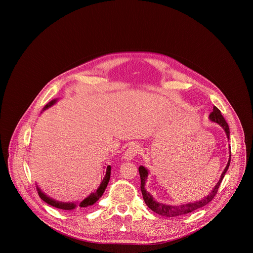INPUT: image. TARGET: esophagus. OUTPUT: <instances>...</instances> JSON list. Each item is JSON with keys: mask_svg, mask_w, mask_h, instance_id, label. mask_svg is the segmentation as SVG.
Returning a JSON list of instances; mask_svg holds the SVG:
<instances>
[{"mask_svg": "<svg viewBox=\"0 0 253 253\" xmlns=\"http://www.w3.org/2000/svg\"><path fill=\"white\" fill-rule=\"evenodd\" d=\"M140 152V146L137 144H131V145L127 148V150L124 153L123 158L125 160H132L138 153Z\"/></svg>", "mask_w": 253, "mask_h": 253, "instance_id": "esophagus-1", "label": "esophagus"}]
</instances>
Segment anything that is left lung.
I'll return each instance as SVG.
<instances>
[{"label": "left lung", "instance_id": "left-lung-1", "mask_svg": "<svg viewBox=\"0 0 253 253\" xmlns=\"http://www.w3.org/2000/svg\"><path fill=\"white\" fill-rule=\"evenodd\" d=\"M209 119L215 123H218L225 131L227 138L229 139V127L227 122L225 121L224 117L222 116L220 110L218 109L217 107H213V111L210 113L209 115ZM230 160H231V151H230V155H229V160L228 163L225 167V169L223 170L221 177L219 179V181L217 182V184L215 185V187L213 188V190L203 199H201L200 201H196V202H190V203H186V204H181V205H167V204H163V203H159L156 202L153 197L149 194V192L146 191L145 189V182L146 179L148 176V171L146 170L145 167L140 166L139 167V174H140V179H141V192L143 195V199L145 201L146 205L155 213L162 215V216H166V217H176V216H181V215H185L187 213H190L196 209H199L203 206H205L206 204H208L209 202H211L213 200V198L215 197V195L217 194L218 188L222 182V179L230 165Z\"/></svg>", "mask_w": 253, "mask_h": 253}]
</instances>
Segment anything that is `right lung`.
I'll return each instance as SVG.
<instances>
[{
	"label": "right lung",
	"mask_w": 253,
	"mask_h": 253,
	"mask_svg": "<svg viewBox=\"0 0 253 253\" xmlns=\"http://www.w3.org/2000/svg\"><path fill=\"white\" fill-rule=\"evenodd\" d=\"M56 102V100H53L51 101L48 105H46L44 107V110H46L47 108H49L50 106H52L54 103ZM110 175H111V167L110 166H107L106 168V174L102 180V182L99 186V188L97 189L96 192L94 193H91L87 198H85L84 200H82L81 202H78V203H74V202H67V203H64V202H59V201H56L50 197H48L47 195H45L39 188L38 189V194L40 196V198L42 200H44L46 203H48L49 205L51 206H54L56 208H59V209H63V210H72L74 209L76 207H81V208H86V207H90L91 205H93L97 200H99V198L103 195L107 185H108V182H109L110 180Z\"/></svg>",
	"instance_id": "add662e5"
}]
</instances>
